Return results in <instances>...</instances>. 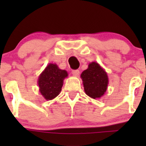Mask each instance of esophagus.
<instances>
[{
	"label": "esophagus",
	"instance_id": "34e87169",
	"mask_svg": "<svg viewBox=\"0 0 146 146\" xmlns=\"http://www.w3.org/2000/svg\"><path fill=\"white\" fill-rule=\"evenodd\" d=\"M72 73H73V75H74V76H78L80 75V70H73V71H72Z\"/></svg>",
	"mask_w": 146,
	"mask_h": 146
}]
</instances>
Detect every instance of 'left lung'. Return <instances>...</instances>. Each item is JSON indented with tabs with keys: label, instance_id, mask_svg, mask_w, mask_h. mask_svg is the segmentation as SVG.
<instances>
[{
	"label": "left lung",
	"instance_id": "8db88e82",
	"mask_svg": "<svg viewBox=\"0 0 146 146\" xmlns=\"http://www.w3.org/2000/svg\"><path fill=\"white\" fill-rule=\"evenodd\" d=\"M84 90L87 95L93 99L100 98L107 90L108 77L99 64L92 62L81 74Z\"/></svg>",
	"mask_w": 146,
	"mask_h": 146
}]
</instances>
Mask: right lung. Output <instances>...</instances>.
Wrapping results in <instances>:
<instances>
[{"label": "right lung", "instance_id": "obj_1", "mask_svg": "<svg viewBox=\"0 0 146 146\" xmlns=\"http://www.w3.org/2000/svg\"><path fill=\"white\" fill-rule=\"evenodd\" d=\"M67 76V72L58 68L56 64L47 66L38 80L39 91L46 100H51L59 95L64 79Z\"/></svg>", "mask_w": 146, "mask_h": 146}]
</instances>
